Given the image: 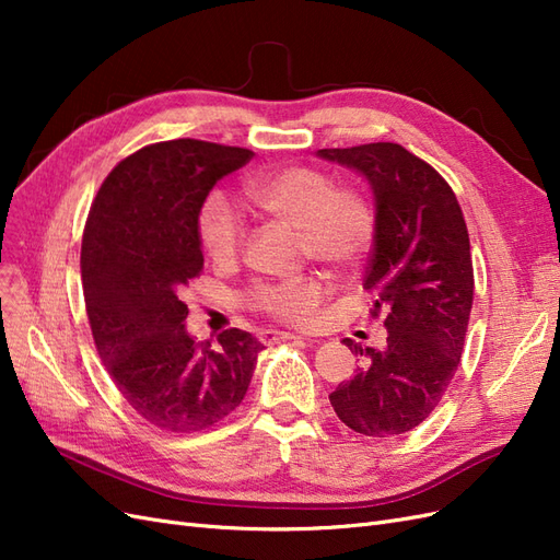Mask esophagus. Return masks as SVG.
<instances>
[{"mask_svg": "<svg viewBox=\"0 0 560 560\" xmlns=\"http://www.w3.org/2000/svg\"><path fill=\"white\" fill-rule=\"evenodd\" d=\"M257 338H259L261 343H278V341H284V338H294V334L278 331V329H261L257 334Z\"/></svg>", "mask_w": 560, "mask_h": 560, "instance_id": "obj_1", "label": "esophagus"}]
</instances>
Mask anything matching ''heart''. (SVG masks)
<instances>
[{
  "mask_svg": "<svg viewBox=\"0 0 560 560\" xmlns=\"http://www.w3.org/2000/svg\"><path fill=\"white\" fill-rule=\"evenodd\" d=\"M245 198L273 222L299 229L301 259H315L334 273L358 270L376 241V210L354 186H336L334 177L313 165H282L254 175L243 186ZM245 219L224 194H210L198 210V241L217 266L241 257ZM327 299L317 276H299L252 287L247 306L287 325H311Z\"/></svg>",
  "mask_w": 560,
  "mask_h": 560,
  "instance_id": "obj_1",
  "label": "heart"
}]
</instances>
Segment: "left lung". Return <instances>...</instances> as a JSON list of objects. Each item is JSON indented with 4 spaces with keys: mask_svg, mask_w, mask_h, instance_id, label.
Masks as SVG:
<instances>
[{
    "mask_svg": "<svg viewBox=\"0 0 560 560\" xmlns=\"http://www.w3.org/2000/svg\"><path fill=\"white\" fill-rule=\"evenodd\" d=\"M327 161L360 171L376 196V241L362 287L371 317H385L383 350L346 346L364 366L329 401L366 436L413 430L442 401L465 346L474 301L469 233L448 182L395 142L319 149Z\"/></svg>",
    "mask_w": 560,
    "mask_h": 560,
    "instance_id": "8db88e82",
    "label": "left lung"
}]
</instances>
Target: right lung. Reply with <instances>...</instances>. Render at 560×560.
<instances>
[{
    "label": "right lung",
    "instance_id": "1",
    "mask_svg": "<svg viewBox=\"0 0 560 560\" xmlns=\"http://www.w3.org/2000/svg\"><path fill=\"white\" fill-rule=\"evenodd\" d=\"M249 149L202 140L142 147L100 186L81 241L83 301L97 354L135 413L167 432H200L247 393L264 348L243 329L198 343L182 290L202 270L198 210Z\"/></svg>",
    "mask_w": 560,
    "mask_h": 560
}]
</instances>
